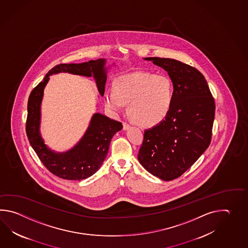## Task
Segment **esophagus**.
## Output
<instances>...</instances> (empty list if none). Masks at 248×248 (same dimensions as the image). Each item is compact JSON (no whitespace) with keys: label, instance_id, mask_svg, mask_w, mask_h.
I'll use <instances>...</instances> for the list:
<instances>
[{"label":"esophagus","instance_id":"34e87169","mask_svg":"<svg viewBox=\"0 0 248 248\" xmlns=\"http://www.w3.org/2000/svg\"><path fill=\"white\" fill-rule=\"evenodd\" d=\"M130 127V125L127 123L126 122H123V129L124 130H126V129H128Z\"/></svg>","mask_w":248,"mask_h":248}]
</instances>
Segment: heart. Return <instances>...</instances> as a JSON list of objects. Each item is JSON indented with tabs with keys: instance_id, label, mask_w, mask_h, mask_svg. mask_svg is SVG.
<instances>
[{
	"instance_id": "b5f03b06",
	"label": "heart",
	"mask_w": 248,
	"mask_h": 248,
	"mask_svg": "<svg viewBox=\"0 0 248 248\" xmlns=\"http://www.w3.org/2000/svg\"><path fill=\"white\" fill-rule=\"evenodd\" d=\"M174 100V86L163 74L135 72L117 78L114 90L105 93L108 108L121 111L128 104L132 120L142 126H153L168 116Z\"/></svg>"
}]
</instances>
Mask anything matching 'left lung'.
<instances>
[{"instance_id":"obj_1","label":"left lung","mask_w":248,"mask_h":248,"mask_svg":"<svg viewBox=\"0 0 248 248\" xmlns=\"http://www.w3.org/2000/svg\"><path fill=\"white\" fill-rule=\"evenodd\" d=\"M165 69L174 86V100L163 122L144 131L138 160L164 181L178 178L209 146L216 104L204 75L175 59L146 58Z\"/></svg>"}]
</instances>
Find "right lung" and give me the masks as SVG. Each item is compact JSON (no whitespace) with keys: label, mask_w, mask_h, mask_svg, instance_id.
Wrapping results in <instances>:
<instances>
[{"label":"right lung","mask_w":248,"mask_h":248,"mask_svg":"<svg viewBox=\"0 0 248 248\" xmlns=\"http://www.w3.org/2000/svg\"><path fill=\"white\" fill-rule=\"evenodd\" d=\"M105 59L90 60L82 63H60L46 74L44 79L32 90L27 104L26 131L29 142L44 167L53 174L67 180L86 179L95 174L104 162L111 138L122 130V122L95 113L84 137L67 153H55L44 144L39 132L40 106L43 90L50 74L65 72L83 76H94L101 95L105 93L106 82Z\"/></svg>","instance_id":"right-lung-1"}]
</instances>
